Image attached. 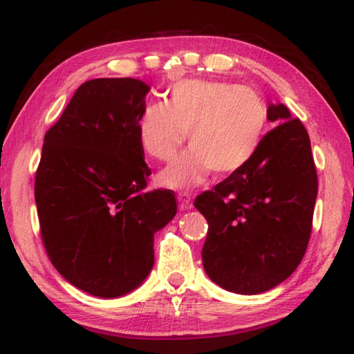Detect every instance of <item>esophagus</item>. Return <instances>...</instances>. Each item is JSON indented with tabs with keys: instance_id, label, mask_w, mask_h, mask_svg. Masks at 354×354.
I'll use <instances>...</instances> for the list:
<instances>
[{
	"instance_id": "34e87169",
	"label": "esophagus",
	"mask_w": 354,
	"mask_h": 354,
	"mask_svg": "<svg viewBox=\"0 0 354 354\" xmlns=\"http://www.w3.org/2000/svg\"><path fill=\"white\" fill-rule=\"evenodd\" d=\"M178 203H180V207L183 211L192 209V193L188 192H180L178 193Z\"/></svg>"
}]
</instances>
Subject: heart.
Returning <instances> with one entry per match:
<instances>
[{"label":"heart","instance_id":"obj_1","mask_svg":"<svg viewBox=\"0 0 354 354\" xmlns=\"http://www.w3.org/2000/svg\"><path fill=\"white\" fill-rule=\"evenodd\" d=\"M269 111L256 91L239 84L182 80L169 90L166 104H149L137 124L143 151L169 161L188 133L190 149L159 176L167 187H193L207 174L230 176L258 153Z\"/></svg>","mask_w":354,"mask_h":354}]
</instances>
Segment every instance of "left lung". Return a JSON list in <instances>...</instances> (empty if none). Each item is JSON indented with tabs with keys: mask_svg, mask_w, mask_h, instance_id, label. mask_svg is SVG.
Wrapping results in <instances>:
<instances>
[{
	"mask_svg": "<svg viewBox=\"0 0 354 354\" xmlns=\"http://www.w3.org/2000/svg\"><path fill=\"white\" fill-rule=\"evenodd\" d=\"M277 127L264 135L239 172L196 196L206 217L201 258L212 282L229 292L258 295L282 283L306 253L317 174L309 135L283 104H269Z\"/></svg>",
	"mask_w": 354,
	"mask_h": 354,
	"instance_id": "1",
	"label": "left lung"
}]
</instances>
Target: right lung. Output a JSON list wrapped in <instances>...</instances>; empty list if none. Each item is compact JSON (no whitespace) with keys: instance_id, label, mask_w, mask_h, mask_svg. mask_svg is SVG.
Instances as JSON below:
<instances>
[{"instance_id":"add662e5","label":"right lung","mask_w":354,"mask_h":354,"mask_svg":"<svg viewBox=\"0 0 354 354\" xmlns=\"http://www.w3.org/2000/svg\"><path fill=\"white\" fill-rule=\"evenodd\" d=\"M149 86L137 79L82 84L45 133L35 174L41 240L62 277L100 298L142 285L154 234L174 219L172 190L145 192L137 124Z\"/></svg>"}]
</instances>
